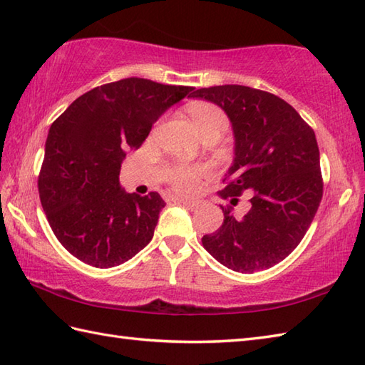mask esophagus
Masks as SVG:
<instances>
[{
	"instance_id": "esophagus-1",
	"label": "esophagus",
	"mask_w": 365,
	"mask_h": 365,
	"mask_svg": "<svg viewBox=\"0 0 365 365\" xmlns=\"http://www.w3.org/2000/svg\"><path fill=\"white\" fill-rule=\"evenodd\" d=\"M174 202H180L183 204L187 208H190V210H195V208L199 207V202H196V200H188V199H182V197H173Z\"/></svg>"
}]
</instances>
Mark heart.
I'll list each match as a JSON object with an SVG mask.
<instances>
[{"label": "heart", "mask_w": 365, "mask_h": 365, "mask_svg": "<svg viewBox=\"0 0 365 365\" xmlns=\"http://www.w3.org/2000/svg\"><path fill=\"white\" fill-rule=\"evenodd\" d=\"M188 118L191 119L192 125L197 130L200 136H207L210 133L222 135L227 130V115L224 114L220 106L208 102H192L187 108ZM210 173L205 165H182L175 163L166 170V177L170 187L177 191L178 195H191L199 187L202 178H205Z\"/></svg>", "instance_id": "obj_1"}]
</instances>
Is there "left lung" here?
Wrapping results in <instances>:
<instances>
[{
    "label": "left lung",
    "mask_w": 365,
    "mask_h": 365,
    "mask_svg": "<svg viewBox=\"0 0 365 365\" xmlns=\"http://www.w3.org/2000/svg\"><path fill=\"white\" fill-rule=\"evenodd\" d=\"M218 105L235 138V157L226 187L230 204L252 192L243 218L222 207V226L202 237L213 257L238 273L271 268L284 260L311 226L323 196L320 152L314 130L285 100L269 92L224 84L191 94Z\"/></svg>",
    "instance_id": "8db88e82"
}]
</instances>
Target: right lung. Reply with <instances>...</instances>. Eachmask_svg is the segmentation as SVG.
Here are the masks:
<instances>
[{
    "label": "right lung",
    "mask_w": 365,
    "mask_h": 365,
    "mask_svg": "<svg viewBox=\"0 0 365 365\" xmlns=\"http://www.w3.org/2000/svg\"><path fill=\"white\" fill-rule=\"evenodd\" d=\"M195 88L144 78L108 83L78 97L51 123L37 187L53 234L96 268L130 260L149 245L166 205L158 192L130 195L119 174L168 108Z\"/></svg>",
    "instance_id": "1"
}]
</instances>
